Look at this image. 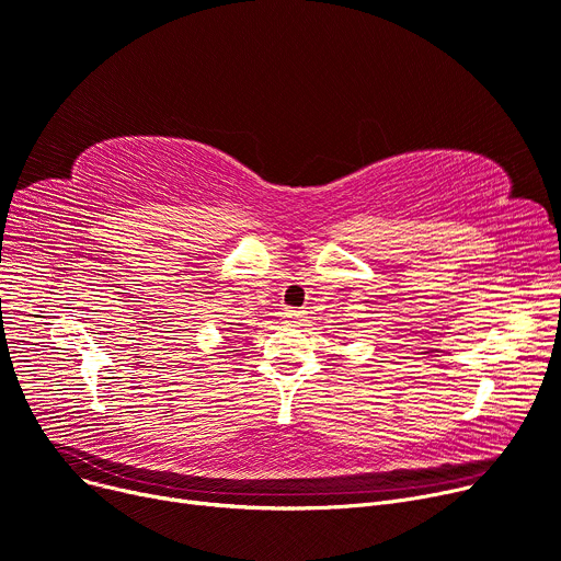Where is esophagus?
I'll return each instance as SVG.
<instances>
[{
  "mask_svg": "<svg viewBox=\"0 0 561 561\" xmlns=\"http://www.w3.org/2000/svg\"><path fill=\"white\" fill-rule=\"evenodd\" d=\"M304 319H306V312H304V310H291V308L283 310V321H285V323H289V325L301 323Z\"/></svg>",
  "mask_w": 561,
  "mask_h": 561,
  "instance_id": "34e87169",
  "label": "esophagus"
}]
</instances>
